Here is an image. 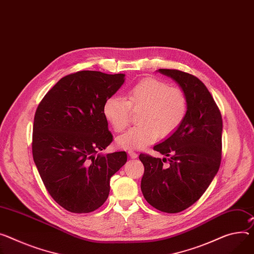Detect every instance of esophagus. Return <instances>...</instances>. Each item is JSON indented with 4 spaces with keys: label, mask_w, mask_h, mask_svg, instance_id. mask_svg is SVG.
Instances as JSON below:
<instances>
[{
    "label": "esophagus",
    "mask_w": 254,
    "mask_h": 254,
    "mask_svg": "<svg viewBox=\"0 0 254 254\" xmlns=\"http://www.w3.org/2000/svg\"><path fill=\"white\" fill-rule=\"evenodd\" d=\"M128 154L130 155L131 159H136V158L138 157V154L136 153L134 150H128Z\"/></svg>",
    "instance_id": "1"
}]
</instances>
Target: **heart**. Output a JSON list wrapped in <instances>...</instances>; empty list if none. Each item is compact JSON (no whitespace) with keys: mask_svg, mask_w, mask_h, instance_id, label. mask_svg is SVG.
I'll use <instances>...</instances> for the list:
<instances>
[{"mask_svg":"<svg viewBox=\"0 0 254 254\" xmlns=\"http://www.w3.org/2000/svg\"><path fill=\"white\" fill-rule=\"evenodd\" d=\"M140 110L137 126L117 138L125 149H142L161 137L176 132L186 119L188 99L183 89L158 78L145 77L131 85L126 99L111 95L105 101L103 115L115 132H123L130 123L131 111Z\"/></svg>","mask_w":254,"mask_h":254,"instance_id":"obj_1","label":"heart"}]
</instances>
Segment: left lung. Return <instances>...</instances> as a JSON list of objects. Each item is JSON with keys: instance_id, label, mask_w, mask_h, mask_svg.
Here are the masks:
<instances>
[{"instance_id": "8db88e82", "label": "left lung", "mask_w": 254, "mask_h": 254, "mask_svg": "<svg viewBox=\"0 0 254 254\" xmlns=\"http://www.w3.org/2000/svg\"><path fill=\"white\" fill-rule=\"evenodd\" d=\"M184 90L188 113L180 128L153 149L163 160L140 153L144 166L141 191L145 200L164 212H180L196 202L219 171L222 160L223 120L206 86L189 73L159 69Z\"/></svg>"}]
</instances>
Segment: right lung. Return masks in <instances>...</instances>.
Instances as JSON below:
<instances>
[{
    "mask_svg": "<svg viewBox=\"0 0 254 254\" xmlns=\"http://www.w3.org/2000/svg\"><path fill=\"white\" fill-rule=\"evenodd\" d=\"M124 77L88 70L69 74L36 109L33 161L53 199L68 211L85 213L102 206L111 177L127 162L125 151L99 153L113 141L103 106Z\"/></svg>",
    "mask_w": 254,
    "mask_h": 254,
    "instance_id": "right-lung-1",
    "label": "right lung"
}]
</instances>
